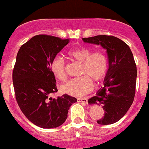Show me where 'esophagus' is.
Listing matches in <instances>:
<instances>
[{"mask_svg": "<svg viewBox=\"0 0 149 149\" xmlns=\"http://www.w3.org/2000/svg\"><path fill=\"white\" fill-rule=\"evenodd\" d=\"M78 102H80V103H88V100L86 98H79V99L77 100Z\"/></svg>", "mask_w": 149, "mask_h": 149, "instance_id": "obj_1", "label": "esophagus"}]
</instances>
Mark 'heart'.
<instances>
[{"label":"heart","instance_id":"obj_1","mask_svg":"<svg viewBox=\"0 0 149 149\" xmlns=\"http://www.w3.org/2000/svg\"><path fill=\"white\" fill-rule=\"evenodd\" d=\"M67 55L72 60L81 64L79 75L82 76L63 84L61 86V90L70 96L77 97L85 96L92 91L91 80L99 82L106 76L108 69L107 57L101 52L91 53V50L85 46L73 48L68 51ZM50 69L58 79L61 81L66 79V64L61 57L57 56L52 60Z\"/></svg>","mask_w":149,"mask_h":149}]
</instances>
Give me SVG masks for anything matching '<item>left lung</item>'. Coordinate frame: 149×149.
<instances>
[{"label":"left lung","mask_w":149,"mask_h":149,"mask_svg":"<svg viewBox=\"0 0 149 149\" xmlns=\"http://www.w3.org/2000/svg\"><path fill=\"white\" fill-rule=\"evenodd\" d=\"M85 42L100 45L107 50L109 69L103 87L88 100L89 104L102 105L105 111L99 125L119 121L134 102L137 70L134 55L127 44L113 36L98 35L82 38Z\"/></svg>","instance_id":"obj_1"}]
</instances>
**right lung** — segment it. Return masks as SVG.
Returning a JSON list of instances; mask_svg holds the SVG:
<instances>
[{"mask_svg":"<svg viewBox=\"0 0 149 149\" xmlns=\"http://www.w3.org/2000/svg\"><path fill=\"white\" fill-rule=\"evenodd\" d=\"M49 35H36L21 46L13 71L15 99L24 116L42 128H55L66 121L70 106L77 99L67 94L55 99L49 94L58 91L52 60L68 44Z\"/></svg>","mask_w":149,"mask_h":149,"instance_id":"add662e5","label":"right lung"}]
</instances>
